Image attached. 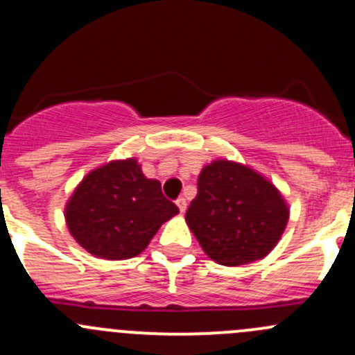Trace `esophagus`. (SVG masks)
<instances>
[{
	"mask_svg": "<svg viewBox=\"0 0 355 355\" xmlns=\"http://www.w3.org/2000/svg\"><path fill=\"white\" fill-rule=\"evenodd\" d=\"M177 206H178V209H180V213H185V209H187V200H185L184 198H178Z\"/></svg>",
	"mask_w": 355,
	"mask_h": 355,
	"instance_id": "34e87169",
	"label": "esophagus"
}]
</instances>
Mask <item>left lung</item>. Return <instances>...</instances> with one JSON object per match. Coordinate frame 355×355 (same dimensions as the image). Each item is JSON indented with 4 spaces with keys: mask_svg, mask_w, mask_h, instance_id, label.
<instances>
[{
    "mask_svg": "<svg viewBox=\"0 0 355 355\" xmlns=\"http://www.w3.org/2000/svg\"><path fill=\"white\" fill-rule=\"evenodd\" d=\"M185 220L211 259L241 266L277 245L288 207L266 178L244 164L218 159L200 171Z\"/></svg>",
    "mask_w": 355,
    "mask_h": 355,
    "instance_id": "8db88e82",
    "label": "left lung"
}]
</instances>
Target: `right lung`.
<instances>
[{
    "instance_id": "add662e5",
    "label": "right lung",
    "mask_w": 355,
    "mask_h": 355,
    "mask_svg": "<svg viewBox=\"0 0 355 355\" xmlns=\"http://www.w3.org/2000/svg\"><path fill=\"white\" fill-rule=\"evenodd\" d=\"M177 213L159 182L146 178L135 159H125L91 171L68 200L65 216L70 234L87 252L118 261L141 254Z\"/></svg>"
}]
</instances>
